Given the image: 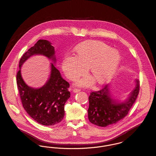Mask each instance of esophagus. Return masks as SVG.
<instances>
[{"mask_svg":"<svg viewBox=\"0 0 156 156\" xmlns=\"http://www.w3.org/2000/svg\"><path fill=\"white\" fill-rule=\"evenodd\" d=\"M81 90L80 89H73V93H77V92H79Z\"/></svg>","mask_w":156,"mask_h":156,"instance_id":"1","label":"esophagus"}]
</instances>
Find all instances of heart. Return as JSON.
Masks as SVG:
<instances>
[{
	"label": "heart",
	"mask_w": 156,
	"mask_h": 156,
	"mask_svg": "<svg viewBox=\"0 0 156 156\" xmlns=\"http://www.w3.org/2000/svg\"><path fill=\"white\" fill-rule=\"evenodd\" d=\"M76 56L66 55L62 65L65 75L70 80H75L85 73L90 67V72L94 78L86 76L79 80L77 84L81 86L92 85L94 79L99 84L107 83L121 62V55L117 49L98 41L80 44L76 49Z\"/></svg>",
	"instance_id": "heart-1"
}]
</instances>
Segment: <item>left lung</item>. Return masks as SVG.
Returning <instances> with one entry per match:
<instances>
[{
	"mask_svg": "<svg viewBox=\"0 0 156 156\" xmlns=\"http://www.w3.org/2000/svg\"><path fill=\"white\" fill-rule=\"evenodd\" d=\"M135 87L124 100L115 99L110 84L99 91L92 92L89 98L88 118L93 124L105 127L116 124L123 119L134 103L139 91V81L136 80Z\"/></svg>",
	"mask_w": 156,
	"mask_h": 156,
	"instance_id": "1",
	"label": "left lung"
}]
</instances>
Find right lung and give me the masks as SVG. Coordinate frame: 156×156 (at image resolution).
<instances>
[{"instance_id":"1","label":"right lung","mask_w":156,"mask_h":156,"mask_svg":"<svg viewBox=\"0 0 156 156\" xmlns=\"http://www.w3.org/2000/svg\"><path fill=\"white\" fill-rule=\"evenodd\" d=\"M55 48L46 40H39L26 52L19 62L20 70L17 74V85L23 107L28 114L40 124L50 126L60 122L64 116V104L70 96L69 84L64 80L55 67ZM36 55L46 56L50 64V77L41 88H33L23 80L21 67L30 57Z\"/></svg>"}]
</instances>
